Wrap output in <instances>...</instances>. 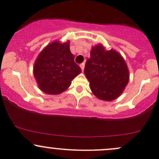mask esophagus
I'll return each mask as SVG.
<instances>
[{
  "label": "esophagus",
  "mask_w": 159,
  "mask_h": 159,
  "mask_svg": "<svg viewBox=\"0 0 159 159\" xmlns=\"http://www.w3.org/2000/svg\"><path fill=\"white\" fill-rule=\"evenodd\" d=\"M84 63H81V65H80V67H81V70H82V71H84Z\"/></svg>",
  "instance_id": "1"
}]
</instances>
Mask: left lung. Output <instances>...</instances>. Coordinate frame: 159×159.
Wrapping results in <instances>:
<instances>
[{
    "label": "left lung",
    "instance_id": "1",
    "mask_svg": "<svg viewBox=\"0 0 159 159\" xmlns=\"http://www.w3.org/2000/svg\"><path fill=\"white\" fill-rule=\"evenodd\" d=\"M84 74L92 93L98 99L111 101L123 93L129 79V69L121 55L106 50L101 44L93 46L86 61Z\"/></svg>",
    "mask_w": 159,
    "mask_h": 159
}]
</instances>
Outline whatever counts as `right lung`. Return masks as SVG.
<instances>
[{
    "label": "right lung",
    "instance_id": "right-lung-1",
    "mask_svg": "<svg viewBox=\"0 0 159 159\" xmlns=\"http://www.w3.org/2000/svg\"><path fill=\"white\" fill-rule=\"evenodd\" d=\"M69 41L50 43L39 53L33 74L39 89L48 94H58L69 88L71 81L81 72L69 49Z\"/></svg>",
    "mask_w": 159,
    "mask_h": 159
}]
</instances>
